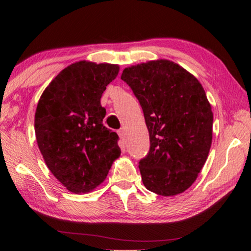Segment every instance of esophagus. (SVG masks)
Listing matches in <instances>:
<instances>
[{"mask_svg": "<svg viewBox=\"0 0 251 251\" xmlns=\"http://www.w3.org/2000/svg\"><path fill=\"white\" fill-rule=\"evenodd\" d=\"M118 135H120V137H121L122 139H124V138H125V135H126L125 129H124V128H121L120 130H118Z\"/></svg>", "mask_w": 251, "mask_h": 251, "instance_id": "obj_1", "label": "esophagus"}]
</instances>
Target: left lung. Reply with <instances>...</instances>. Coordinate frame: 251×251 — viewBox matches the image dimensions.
I'll list each match as a JSON object with an SVG mask.
<instances>
[{
    "label": "left lung",
    "instance_id": "obj_1",
    "mask_svg": "<svg viewBox=\"0 0 251 251\" xmlns=\"http://www.w3.org/2000/svg\"><path fill=\"white\" fill-rule=\"evenodd\" d=\"M122 79L141 103L151 148L142 180L161 196L184 193L197 179L212 142L211 105L199 80L169 59L128 66Z\"/></svg>",
    "mask_w": 251,
    "mask_h": 251
}]
</instances>
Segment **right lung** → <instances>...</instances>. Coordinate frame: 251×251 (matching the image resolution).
<instances>
[{
  "label": "right lung",
  "instance_id": "right-lung-1",
  "mask_svg": "<svg viewBox=\"0 0 251 251\" xmlns=\"http://www.w3.org/2000/svg\"><path fill=\"white\" fill-rule=\"evenodd\" d=\"M120 65L79 61L50 82L37 103V146L54 177L74 194L94 190L121 156L118 135L103 125L100 99Z\"/></svg>",
  "mask_w": 251,
  "mask_h": 251
}]
</instances>
